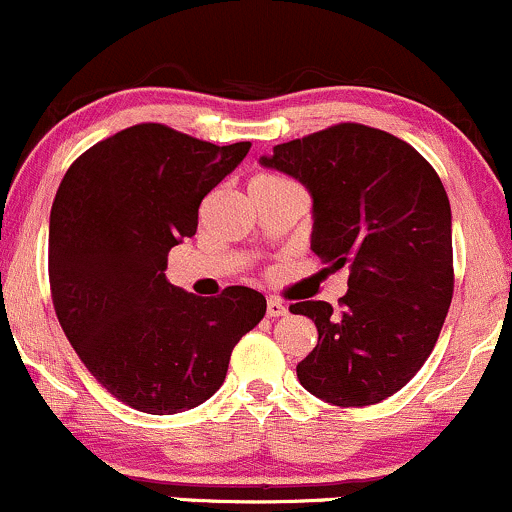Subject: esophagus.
<instances>
[{"instance_id": "1", "label": "esophagus", "mask_w": 512, "mask_h": 512, "mask_svg": "<svg viewBox=\"0 0 512 512\" xmlns=\"http://www.w3.org/2000/svg\"><path fill=\"white\" fill-rule=\"evenodd\" d=\"M286 311H289V308L284 306V301L282 299H269L267 301V316L269 318H279V316H286Z\"/></svg>"}]
</instances>
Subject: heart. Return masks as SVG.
<instances>
[{
    "label": "heart",
    "mask_w": 512,
    "mask_h": 512,
    "mask_svg": "<svg viewBox=\"0 0 512 512\" xmlns=\"http://www.w3.org/2000/svg\"><path fill=\"white\" fill-rule=\"evenodd\" d=\"M282 182H291V179H286L277 172H257L255 177L250 179V187H269V184H282Z\"/></svg>",
    "instance_id": "obj_1"
}]
</instances>
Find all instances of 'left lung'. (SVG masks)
<instances>
[{
	"mask_svg": "<svg viewBox=\"0 0 512 512\" xmlns=\"http://www.w3.org/2000/svg\"><path fill=\"white\" fill-rule=\"evenodd\" d=\"M260 162L308 189L311 250L350 267L338 308H289L318 328L296 367L301 386L342 408L384 401L430 357L452 303V211L440 177L406 140L362 123L274 145Z\"/></svg>",
	"mask_w": 512,
	"mask_h": 512,
	"instance_id": "obj_1",
	"label": "left lung"
}]
</instances>
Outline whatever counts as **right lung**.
<instances>
[{
  "mask_svg": "<svg viewBox=\"0 0 512 512\" xmlns=\"http://www.w3.org/2000/svg\"><path fill=\"white\" fill-rule=\"evenodd\" d=\"M247 150L138 123L92 145L60 182L48 235L55 313L84 367L136 411L172 415L211 398L233 347L265 318L260 291L201 299L165 277L201 199Z\"/></svg>",
  "mask_w": 512,
  "mask_h": 512,
  "instance_id": "add662e5",
  "label": "right lung"
}]
</instances>
